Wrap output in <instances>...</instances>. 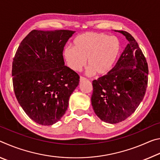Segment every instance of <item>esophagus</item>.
<instances>
[{"label":"esophagus","instance_id":"34e87169","mask_svg":"<svg viewBox=\"0 0 160 160\" xmlns=\"http://www.w3.org/2000/svg\"><path fill=\"white\" fill-rule=\"evenodd\" d=\"M87 79L85 78H84V77H80V82H84V81H85Z\"/></svg>","mask_w":160,"mask_h":160}]
</instances>
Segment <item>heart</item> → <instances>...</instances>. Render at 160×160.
Listing matches in <instances>:
<instances>
[{
	"label": "heart",
	"instance_id": "b5f03b06",
	"mask_svg": "<svg viewBox=\"0 0 160 160\" xmlns=\"http://www.w3.org/2000/svg\"><path fill=\"white\" fill-rule=\"evenodd\" d=\"M73 47L64 48L63 56L68 66L80 71L87 64L89 76L109 74L116 66L121 53V43L117 37L104 33L85 32L73 40Z\"/></svg>",
	"mask_w": 160,
	"mask_h": 160
}]
</instances>
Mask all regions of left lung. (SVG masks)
Wrapping results in <instances>:
<instances>
[{"label":"left lung","instance_id":"left-lung-1","mask_svg":"<svg viewBox=\"0 0 160 160\" xmlns=\"http://www.w3.org/2000/svg\"><path fill=\"white\" fill-rule=\"evenodd\" d=\"M128 41L109 74L92 81L91 102L96 115L109 123L121 122L133 113L144 98L148 66L137 42L125 31L114 30Z\"/></svg>","mask_w":160,"mask_h":160}]
</instances>
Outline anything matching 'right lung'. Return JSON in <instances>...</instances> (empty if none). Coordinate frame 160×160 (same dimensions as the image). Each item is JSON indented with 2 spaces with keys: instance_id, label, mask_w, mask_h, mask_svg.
Listing matches in <instances>:
<instances>
[{
  "instance_id": "1",
  "label": "right lung",
  "mask_w": 160,
  "mask_h": 160,
  "mask_svg": "<svg viewBox=\"0 0 160 160\" xmlns=\"http://www.w3.org/2000/svg\"><path fill=\"white\" fill-rule=\"evenodd\" d=\"M71 30H32L19 46L12 66L16 98L32 120L51 126L60 120L80 77L65 66L64 47Z\"/></svg>"
}]
</instances>
